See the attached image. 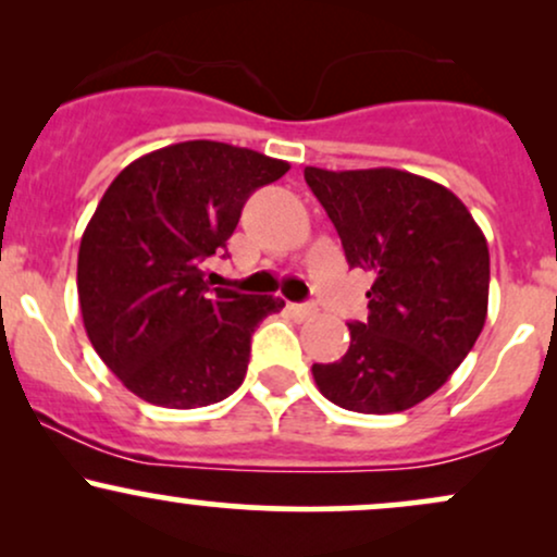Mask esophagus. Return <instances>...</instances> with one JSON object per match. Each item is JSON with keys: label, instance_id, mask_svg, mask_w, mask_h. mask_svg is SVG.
Wrapping results in <instances>:
<instances>
[{"label": "esophagus", "instance_id": "34e87169", "mask_svg": "<svg viewBox=\"0 0 557 557\" xmlns=\"http://www.w3.org/2000/svg\"><path fill=\"white\" fill-rule=\"evenodd\" d=\"M287 309H290V314L296 317V319H300V322H306V319L317 317V306L314 304H290V306H287Z\"/></svg>", "mask_w": 557, "mask_h": 557}]
</instances>
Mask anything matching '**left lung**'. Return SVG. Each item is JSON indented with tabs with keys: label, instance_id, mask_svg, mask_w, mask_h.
<instances>
[{
	"label": "left lung",
	"instance_id": "left-lung-1",
	"mask_svg": "<svg viewBox=\"0 0 557 557\" xmlns=\"http://www.w3.org/2000/svg\"><path fill=\"white\" fill-rule=\"evenodd\" d=\"M350 267L372 272L367 322L348 354L314 363L324 398L359 413H398L445 385L487 319V238L445 185L393 168L304 170Z\"/></svg>",
	"mask_w": 557,
	"mask_h": 557
}]
</instances>
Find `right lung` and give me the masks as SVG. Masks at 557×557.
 Instances as JSON below:
<instances>
[{
    "instance_id": "1",
    "label": "right lung",
    "mask_w": 557,
    "mask_h": 557,
    "mask_svg": "<svg viewBox=\"0 0 557 557\" xmlns=\"http://www.w3.org/2000/svg\"><path fill=\"white\" fill-rule=\"evenodd\" d=\"M290 164L220 140H183L114 177L81 238L83 327L140 400L198 408L240 387L251 335L285 306L209 287L201 261L225 248L243 203Z\"/></svg>"
}]
</instances>
